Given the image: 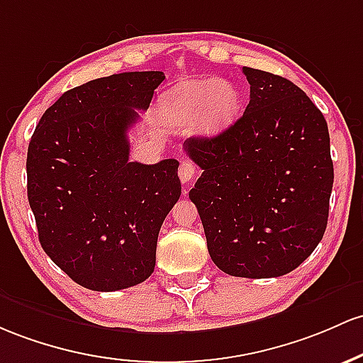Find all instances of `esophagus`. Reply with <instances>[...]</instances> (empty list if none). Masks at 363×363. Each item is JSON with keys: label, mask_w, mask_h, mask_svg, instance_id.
I'll list each match as a JSON object with an SVG mask.
<instances>
[{"label": "esophagus", "mask_w": 363, "mask_h": 363, "mask_svg": "<svg viewBox=\"0 0 363 363\" xmlns=\"http://www.w3.org/2000/svg\"><path fill=\"white\" fill-rule=\"evenodd\" d=\"M194 172H196V169H194V165L191 162H181V169H179V177H181V181L184 182V184H188L191 182V179L194 177Z\"/></svg>", "instance_id": "obj_1"}]
</instances>
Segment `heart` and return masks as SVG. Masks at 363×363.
Wrapping results in <instances>:
<instances>
[{
    "instance_id": "heart-1",
    "label": "heart",
    "mask_w": 363,
    "mask_h": 363,
    "mask_svg": "<svg viewBox=\"0 0 363 363\" xmlns=\"http://www.w3.org/2000/svg\"><path fill=\"white\" fill-rule=\"evenodd\" d=\"M241 94L233 82L224 79H184L162 94L158 115L177 129L196 123L200 133L212 134L236 118Z\"/></svg>"
}]
</instances>
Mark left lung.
<instances>
[{"label": "left lung", "instance_id": "1", "mask_svg": "<svg viewBox=\"0 0 363 363\" xmlns=\"http://www.w3.org/2000/svg\"><path fill=\"white\" fill-rule=\"evenodd\" d=\"M250 103L215 138H189L203 170L189 191L213 264L236 277H279L303 264L328 227L334 169L328 122L281 75L242 67Z\"/></svg>", "mask_w": 363, "mask_h": 363}]
</instances>
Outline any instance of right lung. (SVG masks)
Masks as SVG:
<instances>
[{
	"mask_svg": "<svg viewBox=\"0 0 363 363\" xmlns=\"http://www.w3.org/2000/svg\"><path fill=\"white\" fill-rule=\"evenodd\" d=\"M163 72H123L60 96L27 150V196L48 257L93 291L146 281L167 213L181 196L179 162L129 160L127 130Z\"/></svg>",
	"mask_w": 363,
	"mask_h": 363,
	"instance_id": "add662e5",
	"label": "right lung"
}]
</instances>
